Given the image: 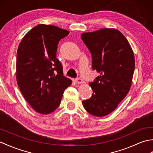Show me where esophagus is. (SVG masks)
Here are the masks:
<instances>
[{
  "label": "esophagus",
  "instance_id": "1",
  "mask_svg": "<svg viewBox=\"0 0 153 153\" xmlns=\"http://www.w3.org/2000/svg\"><path fill=\"white\" fill-rule=\"evenodd\" d=\"M76 82L77 83H79V84H81V83H83L84 82H83V79H82V78H80V77H77V79H76Z\"/></svg>",
  "mask_w": 153,
  "mask_h": 153
}]
</instances>
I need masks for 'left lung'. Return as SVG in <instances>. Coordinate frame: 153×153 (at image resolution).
Here are the masks:
<instances>
[{"mask_svg": "<svg viewBox=\"0 0 153 153\" xmlns=\"http://www.w3.org/2000/svg\"><path fill=\"white\" fill-rule=\"evenodd\" d=\"M81 37L91 54L93 70L100 74L89 83L93 93L83 100V105L90 114L105 116L117 108L130 89L134 52L124 35L115 29L83 33Z\"/></svg>", "mask_w": 153, "mask_h": 153, "instance_id": "8db88e82", "label": "left lung"}]
</instances>
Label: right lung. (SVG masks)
<instances>
[{"label": "right lung", "mask_w": 153, "mask_h": 153, "mask_svg": "<svg viewBox=\"0 0 153 153\" xmlns=\"http://www.w3.org/2000/svg\"><path fill=\"white\" fill-rule=\"evenodd\" d=\"M69 31L54 25L39 24L19 45L16 79L25 99L35 111L48 114L59 106L64 90L71 80L63 76L56 58L58 42Z\"/></svg>", "instance_id": "1"}]
</instances>
